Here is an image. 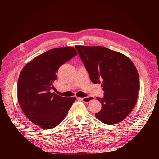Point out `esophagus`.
Returning a JSON list of instances; mask_svg holds the SVG:
<instances>
[{"label": "esophagus", "mask_w": 159, "mask_h": 159, "mask_svg": "<svg viewBox=\"0 0 159 159\" xmlns=\"http://www.w3.org/2000/svg\"><path fill=\"white\" fill-rule=\"evenodd\" d=\"M77 99L80 101H82L84 102H89L93 99V98L91 96H88L85 98H77Z\"/></svg>", "instance_id": "esophagus-1"}]
</instances>
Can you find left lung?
Returning a JSON list of instances; mask_svg holds the SVG:
<instances>
[{"mask_svg":"<svg viewBox=\"0 0 159 159\" xmlns=\"http://www.w3.org/2000/svg\"><path fill=\"white\" fill-rule=\"evenodd\" d=\"M90 79L102 83L104 97L96 98L101 110L96 117L105 124L114 125L129 114L140 89L137 69L126 56L103 47L75 46Z\"/></svg>","mask_w":159,"mask_h":159,"instance_id":"obj_1","label":"left lung"}]
</instances>
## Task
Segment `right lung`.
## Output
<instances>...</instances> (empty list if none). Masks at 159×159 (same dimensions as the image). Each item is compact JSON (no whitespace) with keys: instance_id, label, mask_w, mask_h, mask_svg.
<instances>
[{"instance_id":"right-lung-1","label":"right lung","mask_w":159,"mask_h":159,"mask_svg":"<svg viewBox=\"0 0 159 159\" xmlns=\"http://www.w3.org/2000/svg\"><path fill=\"white\" fill-rule=\"evenodd\" d=\"M77 53L74 48L52 49L36 57L20 72L17 98L21 109L34 124L44 129L58 125L75 101L52 93L60 66Z\"/></svg>"}]
</instances>
